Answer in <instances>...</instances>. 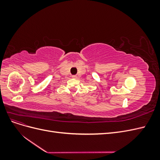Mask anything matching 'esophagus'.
I'll use <instances>...</instances> for the list:
<instances>
[{"label": "esophagus", "instance_id": "1", "mask_svg": "<svg viewBox=\"0 0 160 160\" xmlns=\"http://www.w3.org/2000/svg\"><path fill=\"white\" fill-rule=\"evenodd\" d=\"M72 78H74V79H76L77 76V75H72Z\"/></svg>", "mask_w": 160, "mask_h": 160}]
</instances>
